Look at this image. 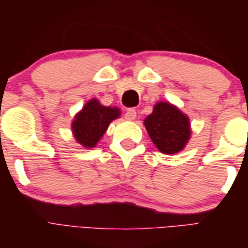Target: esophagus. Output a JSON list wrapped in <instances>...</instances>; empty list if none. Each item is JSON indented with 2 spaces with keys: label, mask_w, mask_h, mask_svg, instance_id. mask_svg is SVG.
I'll list each match as a JSON object with an SVG mask.
<instances>
[{
  "label": "esophagus",
  "mask_w": 248,
  "mask_h": 248,
  "mask_svg": "<svg viewBox=\"0 0 248 248\" xmlns=\"http://www.w3.org/2000/svg\"><path fill=\"white\" fill-rule=\"evenodd\" d=\"M137 118V110L134 109H128L125 111V119L126 120H134Z\"/></svg>",
  "instance_id": "34e87169"
}]
</instances>
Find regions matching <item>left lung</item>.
I'll use <instances>...</instances> for the list:
<instances>
[{
  "instance_id": "1",
  "label": "left lung",
  "mask_w": 248,
  "mask_h": 248,
  "mask_svg": "<svg viewBox=\"0 0 248 248\" xmlns=\"http://www.w3.org/2000/svg\"><path fill=\"white\" fill-rule=\"evenodd\" d=\"M144 124L153 143L164 154L183 150L190 138L189 118L169 103H157Z\"/></svg>"
}]
</instances>
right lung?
Here are the masks:
<instances>
[{
    "label": "right lung",
    "instance_id": "add662e5",
    "mask_svg": "<svg viewBox=\"0 0 248 248\" xmlns=\"http://www.w3.org/2000/svg\"><path fill=\"white\" fill-rule=\"evenodd\" d=\"M120 115L118 108H110L92 99L84 105L72 124L76 140L85 148H93L103 137L111 120Z\"/></svg>",
    "mask_w": 248,
    "mask_h": 248
}]
</instances>
